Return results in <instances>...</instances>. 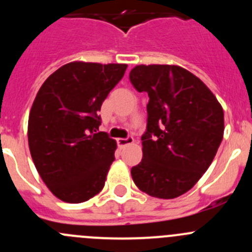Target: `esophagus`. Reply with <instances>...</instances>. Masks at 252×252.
<instances>
[{
    "mask_svg": "<svg viewBox=\"0 0 252 252\" xmlns=\"http://www.w3.org/2000/svg\"><path fill=\"white\" fill-rule=\"evenodd\" d=\"M133 142H134V139L131 138V136H128V138L117 139V144H118V146H126V145L133 144Z\"/></svg>",
    "mask_w": 252,
    "mask_h": 252,
    "instance_id": "34e87169",
    "label": "esophagus"
}]
</instances>
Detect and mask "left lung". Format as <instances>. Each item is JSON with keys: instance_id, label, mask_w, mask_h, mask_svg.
<instances>
[{"instance_id": "8db88e82", "label": "left lung", "mask_w": 252, "mask_h": 252, "mask_svg": "<svg viewBox=\"0 0 252 252\" xmlns=\"http://www.w3.org/2000/svg\"><path fill=\"white\" fill-rule=\"evenodd\" d=\"M129 79L149 95L142 159L131 168L141 191L174 199L207 171L223 139V108L210 89L178 65H136Z\"/></svg>"}]
</instances>
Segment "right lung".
I'll list each match as a JSON object with an SVG mask.
<instances>
[{
    "instance_id": "1",
    "label": "right lung",
    "mask_w": 252,
    "mask_h": 252,
    "mask_svg": "<svg viewBox=\"0 0 252 252\" xmlns=\"http://www.w3.org/2000/svg\"><path fill=\"white\" fill-rule=\"evenodd\" d=\"M126 67L68 63L45 80L35 97L28 122L30 154L41 179L62 201H88L105 185L117 144L98 131L97 112Z\"/></svg>"
}]
</instances>
